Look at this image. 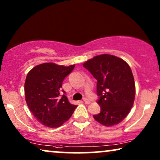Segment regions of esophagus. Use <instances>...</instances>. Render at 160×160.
<instances>
[{
	"mask_svg": "<svg viewBox=\"0 0 160 160\" xmlns=\"http://www.w3.org/2000/svg\"><path fill=\"white\" fill-rule=\"evenodd\" d=\"M83 100H84V102L86 104H89V103H90V100L87 99V98H84V99H83Z\"/></svg>",
	"mask_w": 160,
	"mask_h": 160,
	"instance_id": "esophagus-1",
	"label": "esophagus"
}]
</instances>
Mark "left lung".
Masks as SVG:
<instances>
[{"mask_svg":"<svg viewBox=\"0 0 160 160\" xmlns=\"http://www.w3.org/2000/svg\"><path fill=\"white\" fill-rule=\"evenodd\" d=\"M98 81V103L100 112L94 119L102 125L120 123L130 112L135 96L132 71L122 59L111 54L94 57L83 64Z\"/></svg>","mask_w":160,"mask_h":160,"instance_id":"8db88e82","label":"left lung"}]
</instances>
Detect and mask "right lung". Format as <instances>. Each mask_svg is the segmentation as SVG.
<instances>
[{
	"instance_id": "obj_1",
	"label": "right lung",
	"mask_w": 160,
	"mask_h": 160,
	"mask_svg": "<svg viewBox=\"0 0 160 160\" xmlns=\"http://www.w3.org/2000/svg\"><path fill=\"white\" fill-rule=\"evenodd\" d=\"M69 66L46 62L36 65L28 72L25 82V100L32 114L48 128H56L68 121L76 106L61 95L64 78L73 71Z\"/></svg>"
}]
</instances>
